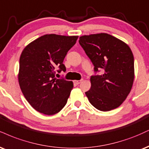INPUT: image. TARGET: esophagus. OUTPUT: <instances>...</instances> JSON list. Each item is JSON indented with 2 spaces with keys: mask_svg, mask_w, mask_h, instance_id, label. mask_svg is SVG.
Wrapping results in <instances>:
<instances>
[{
  "mask_svg": "<svg viewBox=\"0 0 149 149\" xmlns=\"http://www.w3.org/2000/svg\"><path fill=\"white\" fill-rule=\"evenodd\" d=\"M82 81V80L81 79V80H74V82L76 84V85H79V84H80V82H81Z\"/></svg>",
  "mask_w": 149,
  "mask_h": 149,
  "instance_id": "1",
  "label": "esophagus"
}]
</instances>
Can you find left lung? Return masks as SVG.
I'll list each match as a JSON object with an SVG mask.
<instances>
[{"mask_svg": "<svg viewBox=\"0 0 149 149\" xmlns=\"http://www.w3.org/2000/svg\"><path fill=\"white\" fill-rule=\"evenodd\" d=\"M79 44L96 73L90 78V89L85 92L89 101L103 112L120 106L131 90L135 76L130 47L107 33L82 36ZM100 71V74H96Z\"/></svg>", "mask_w": 149, "mask_h": 149, "instance_id": "obj_1", "label": "left lung"}]
</instances>
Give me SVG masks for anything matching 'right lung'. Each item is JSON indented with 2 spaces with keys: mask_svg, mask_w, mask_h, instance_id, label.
<instances>
[{
  "mask_svg": "<svg viewBox=\"0 0 149 149\" xmlns=\"http://www.w3.org/2000/svg\"><path fill=\"white\" fill-rule=\"evenodd\" d=\"M78 38L45 35L22 51L18 76L20 88L30 105L41 113L53 115L67 104L73 82L56 78L55 73L66 71L64 59Z\"/></svg>",
  "mask_w": 149,
  "mask_h": 149,
  "instance_id": "obj_1",
  "label": "right lung"
}]
</instances>
